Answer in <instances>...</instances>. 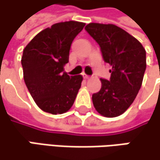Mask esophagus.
I'll use <instances>...</instances> for the list:
<instances>
[{
	"label": "esophagus",
	"mask_w": 160,
	"mask_h": 160,
	"mask_svg": "<svg viewBox=\"0 0 160 160\" xmlns=\"http://www.w3.org/2000/svg\"><path fill=\"white\" fill-rule=\"evenodd\" d=\"M83 78H84L85 80H89V79H90V76H88V75H86V74H83Z\"/></svg>",
	"instance_id": "obj_1"
}]
</instances>
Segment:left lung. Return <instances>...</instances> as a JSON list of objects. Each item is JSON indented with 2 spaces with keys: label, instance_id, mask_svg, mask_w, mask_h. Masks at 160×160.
Instances as JSON below:
<instances>
[{
  "label": "left lung",
  "instance_id": "8db88e82",
  "mask_svg": "<svg viewBox=\"0 0 160 160\" xmlns=\"http://www.w3.org/2000/svg\"><path fill=\"white\" fill-rule=\"evenodd\" d=\"M85 29L112 67L110 80L101 79L102 88L92 95L94 108L105 117L119 116L130 107L141 88L147 67L146 50L137 38L114 24L91 22Z\"/></svg>",
  "mask_w": 160,
  "mask_h": 160
}]
</instances>
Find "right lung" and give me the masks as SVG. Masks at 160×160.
Returning a JSON list of instances; mask_svg holds the SVG:
<instances>
[{"label": "right lung", "mask_w": 160, "mask_h": 160, "mask_svg": "<svg viewBox=\"0 0 160 160\" xmlns=\"http://www.w3.org/2000/svg\"><path fill=\"white\" fill-rule=\"evenodd\" d=\"M85 23L77 21L53 24L38 33L22 52L25 85L41 110L61 114L71 108L83 80L64 71L70 46Z\"/></svg>", "instance_id": "1"}]
</instances>
